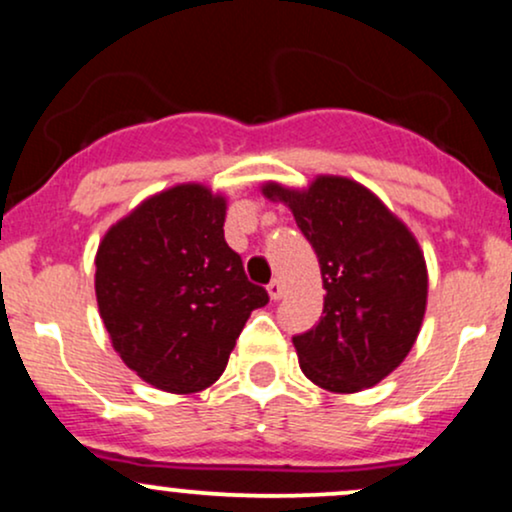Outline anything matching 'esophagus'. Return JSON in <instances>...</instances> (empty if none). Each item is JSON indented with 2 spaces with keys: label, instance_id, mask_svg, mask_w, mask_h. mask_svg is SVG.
Here are the masks:
<instances>
[{
  "label": "esophagus",
  "instance_id": "1",
  "mask_svg": "<svg viewBox=\"0 0 512 512\" xmlns=\"http://www.w3.org/2000/svg\"><path fill=\"white\" fill-rule=\"evenodd\" d=\"M267 291H269V296H272V301H279V298L284 296V286H281L279 279H274L272 284L267 286Z\"/></svg>",
  "mask_w": 512,
  "mask_h": 512
}]
</instances>
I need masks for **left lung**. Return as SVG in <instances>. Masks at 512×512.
Returning a JSON list of instances; mask_svg holds the SVG:
<instances>
[{
    "label": "left lung",
    "mask_w": 512,
    "mask_h": 512,
    "mask_svg": "<svg viewBox=\"0 0 512 512\" xmlns=\"http://www.w3.org/2000/svg\"><path fill=\"white\" fill-rule=\"evenodd\" d=\"M289 204L313 245L327 296L313 330L296 334L301 370L332 392H358L390 375L416 342L428 276L419 243L373 192L317 178L305 192L264 185Z\"/></svg>",
    "instance_id": "left-lung-1"
}]
</instances>
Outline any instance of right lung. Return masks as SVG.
<instances>
[{
  "mask_svg": "<svg viewBox=\"0 0 512 512\" xmlns=\"http://www.w3.org/2000/svg\"><path fill=\"white\" fill-rule=\"evenodd\" d=\"M226 199L178 185L105 233L96 298L117 354L158 390L190 395L219 380L269 293L223 238Z\"/></svg>",
  "mask_w": 512,
  "mask_h": 512,
  "instance_id": "obj_1",
  "label": "right lung"
}]
</instances>
